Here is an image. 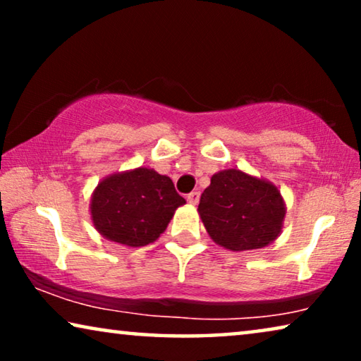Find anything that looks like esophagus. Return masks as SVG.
<instances>
[{
    "instance_id": "1",
    "label": "esophagus",
    "mask_w": 361,
    "mask_h": 361,
    "mask_svg": "<svg viewBox=\"0 0 361 361\" xmlns=\"http://www.w3.org/2000/svg\"><path fill=\"white\" fill-rule=\"evenodd\" d=\"M199 199H200V194H199V192H195V190L190 192V194L187 195V202H189L190 205L199 204Z\"/></svg>"
}]
</instances>
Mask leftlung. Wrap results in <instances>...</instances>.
<instances>
[{
	"instance_id": "1",
	"label": "left lung",
	"mask_w": 361,
	"mask_h": 361,
	"mask_svg": "<svg viewBox=\"0 0 361 361\" xmlns=\"http://www.w3.org/2000/svg\"><path fill=\"white\" fill-rule=\"evenodd\" d=\"M197 212L216 245L250 251L264 248L281 235L286 204L273 182L225 169L212 176Z\"/></svg>"
}]
</instances>
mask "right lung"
Returning a JSON list of instances; mask_svg holds the SVG:
<instances>
[{
    "instance_id": "add662e5",
    "label": "right lung",
    "mask_w": 361,
    "mask_h": 361,
    "mask_svg": "<svg viewBox=\"0 0 361 361\" xmlns=\"http://www.w3.org/2000/svg\"><path fill=\"white\" fill-rule=\"evenodd\" d=\"M184 204L169 177L141 166L98 182L90 199V216L103 238L140 248L159 238Z\"/></svg>"
}]
</instances>
